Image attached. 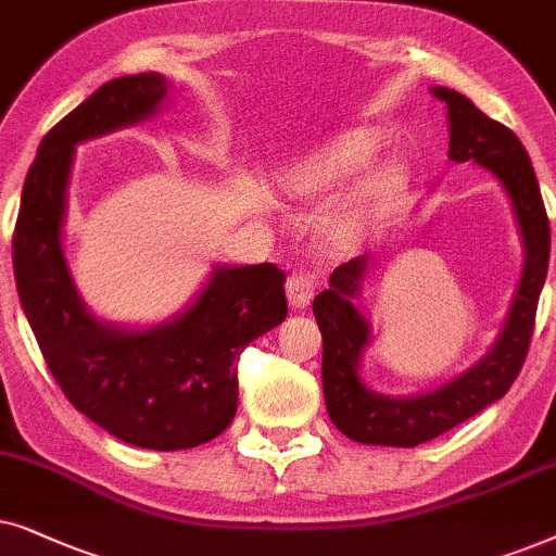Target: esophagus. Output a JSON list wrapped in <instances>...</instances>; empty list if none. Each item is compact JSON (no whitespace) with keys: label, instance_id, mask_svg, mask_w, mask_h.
Listing matches in <instances>:
<instances>
[{"label":"esophagus","instance_id":"esophagus-1","mask_svg":"<svg viewBox=\"0 0 556 556\" xmlns=\"http://www.w3.org/2000/svg\"><path fill=\"white\" fill-rule=\"evenodd\" d=\"M315 298V279L313 274L305 269H294L287 279V300H290L292 309H307L309 302Z\"/></svg>","mask_w":556,"mask_h":556}]
</instances>
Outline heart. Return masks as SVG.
Instances as JSON below:
<instances>
[{"mask_svg":"<svg viewBox=\"0 0 556 556\" xmlns=\"http://www.w3.org/2000/svg\"><path fill=\"white\" fill-rule=\"evenodd\" d=\"M381 137L371 129L340 131L317 147L307 160L292 165L282 175V188L292 198H317L340 188L371 165L381 152ZM394 177L387 169L368 173L330 213V231L338 239H355L379 220Z\"/></svg>","mask_w":556,"mask_h":556,"instance_id":"1","label":"heart"}]
</instances>
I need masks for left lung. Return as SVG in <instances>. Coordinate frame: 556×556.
Here are the masks:
<instances>
[{
	"mask_svg": "<svg viewBox=\"0 0 556 556\" xmlns=\"http://www.w3.org/2000/svg\"><path fill=\"white\" fill-rule=\"evenodd\" d=\"M429 91L447 106V157L485 167L506 192L519 226L523 269L506 323L488 353L450 381L412 396L381 394L361 376L374 330L358 300L374 256H355L330 274V287L313 302L323 332L325 406L332 425L364 445L417 447L498 402L529 353L539 294L549 266V220L534 167L519 137L488 118L468 96L445 86H432Z\"/></svg>",
	"mask_w": 556,
	"mask_h": 556,
	"instance_id": "1",
	"label": "left lung"
}]
</instances>
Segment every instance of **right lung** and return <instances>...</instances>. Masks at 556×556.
<instances>
[{
	"mask_svg": "<svg viewBox=\"0 0 556 556\" xmlns=\"http://www.w3.org/2000/svg\"><path fill=\"white\" fill-rule=\"evenodd\" d=\"M162 73L103 84L42 137L22 188L14 282L46 364L80 414L135 447L188 450L218 438L239 406L236 358L287 317L285 271L216 264L180 313L131 328L96 317L63 249L76 147L150 122L169 101Z\"/></svg>",
	"mask_w": 556,
	"mask_h": 556,
	"instance_id": "add662e5",
	"label": "right lung"
}]
</instances>
